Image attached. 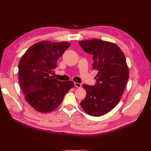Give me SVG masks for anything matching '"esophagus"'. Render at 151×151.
I'll return each mask as SVG.
<instances>
[{
	"label": "esophagus",
	"mask_w": 151,
	"mask_h": 151,
	"mask_svg": "<svg viewBox=\"0 0 151 151\" xmlns=\"http://www.w3.org/2000/svg\"><path fill=\"white\" fill-rule=\"evenodd\" d=\"M74 85H75L76 87H78V88H80V87H81V86H82L81 83H78V82H74Z\"/></svg>",
	"instance_id": "34e87169"
}]
</instances>
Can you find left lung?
<instances>
[{
    "label": "left lung",
    "instance_id": "left-lung-1",
    "mask_svg": "<svg viewBox=\"0 0 151 151\" xmlns=\"http://www.w3.org/2000/svg\"><path fill=\"white\" fill-rule=\"evenodd\" d=\"M79 44L93 55V69L98 71L95 85H82L87 95L80 104L88 115L101 116L113 109L121 99L129 77L126 59L120 48L112 42L93 39Z\"/></svg>",
    "mask_w": 151,
    "mask_h": 151
}]
</instances>
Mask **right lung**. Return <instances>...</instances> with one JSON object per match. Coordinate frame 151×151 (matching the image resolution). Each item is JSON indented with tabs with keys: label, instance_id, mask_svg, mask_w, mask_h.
Returning a JSON list of instances; mask_svg holds the SVG:
<instances>
[{
	"label": "right lung",
	"instance_id": "obj_1",
	"mask_svg": "<svg viewBox=\"0 0 151 151\" xmlns=\"http://www.w3.org/2000/svg\"><path fill=\"white\" fill-rule=\"evenodd\" d=\"M68 42L44 41L30 47L18 64L19 82L25 99L33 108L50 112L61 104L73 81L61 82L52 75L57 61L70 46Z\"/></svg>",
	"mask_w": 151,
	"mask_h": 151
}]
</instances>
